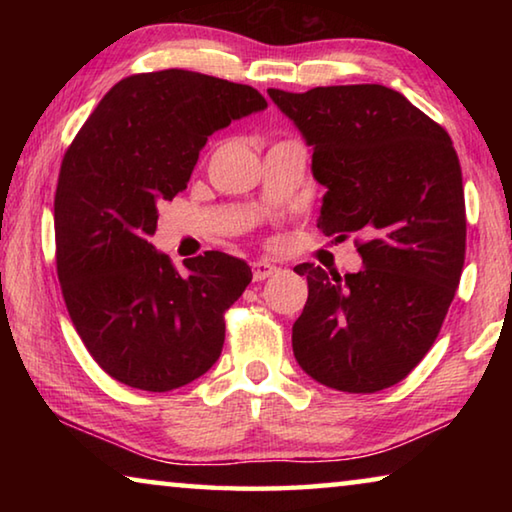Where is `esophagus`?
<instances>
[{"label":"esophagus","mask_w":512,"mask_h":512,"mask_svg":"<svg viewBox=\"0 0 512 512\" xmlns=\"http://www.w3.org/2000/svg\"><path fill=\"white\" fill-rule=\"evenodd\" d=\"M277 271H280V268H277V266L271 264V262H255V264H253V277H255L257 282L266 280V277L275 275Z\"/></svg>","instance_id":"34e87169"}]
</instances>
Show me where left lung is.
Here are the masks:
<instances>
[{
    "instance_id": "left-lung-1",
    "label": "left lung",
    "mask_w": 512,
    "mask_h": 512,
    "mask_svg": "<svg viewBox=\"0 0 512 512\" xmlns=\"http://www.w3.org/2000/svg\"><path fill=\"white\" fill-rule=\"evenodd\" d=\"M311 146L327 192L318 228L359 232V273L293 268L309 298L293 354L311 379L343 393L402 381L436 341L465 262L463 176L452 137L404 94L377 83L268 90Z\"/></svg>"
}]
</instances>
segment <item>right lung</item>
<instances>
[{
	"label": "right lung",
	"instance_id": "1",
	"mask_svg": "<svg viewBox=\"0 0 512 512\" xmlns=\"http://www.w3.org/2000/svg\"><path fill=\"white\" fill-rule=\"evenodd\" d=\"M266 106L255 88L216 76L135 74L67 149L54 201L60 289L92 359L121 384L173 391L221 357L223 314L253 280L250 266L207 250L180 275L149 239L158 205L187 189L207 137Z\"/></svg>",
	"mask_w": 512,
	"mask_h": 512
}]
</instances>
